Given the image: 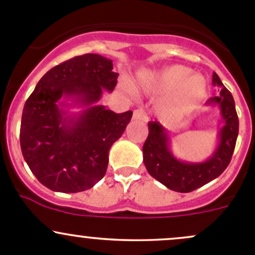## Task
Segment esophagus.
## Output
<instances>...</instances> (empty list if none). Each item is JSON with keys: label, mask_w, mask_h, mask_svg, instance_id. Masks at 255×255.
<instances>
[{"label": "esophagus", "mask_w": 255, "mask_h": 255, "mask_svg": "<svg viewBox=\"0 0 255 255\" xmlns=\"http://www.w3.org/2000/svg\"><path fill=\"white\" fill-rule=\"evenodd\" d=\"M133 118H134V120H145L146 116L143 110L138 109V110H134V112H133Z\"/></svg>", "instance_id": "obj_1"}]
</instances>
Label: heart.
I'll list each match as a JSON object with an SVG mask.
<instances>
[{
	"label": "heart",
	"mask_w": 255,
	"mask_h": 255,
	"mask_svg": "<svg viewBox=\"0 0 255 255\" xmlns=\"http://www.w3.org/2000/svg\"><path fill=\"white\" fill-rule=\"evenodd\" d=\"M191 70L182 65H171L156 73H144L138 85L148 91L169 92V107L173 112L184 113L206 97L207 84L201 75H190Z\"/></svg>",
	"instance_id": "1"
}]
</instances>
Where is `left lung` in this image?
<instances>
[{"label": "left lung", "instance_id": "obj_1", "mask_svg": "<svg viewBox=\"0 0 255 255\" xmlns=\"http://www.w3.org/2000/svg\"><path fill=\"white\" fill-rule=\"evenodd\" d=\"M212 84L221 87L220 96L211 97L208 106H217L225 122L218 133L215 153L204 163H187L176 159L170 151L169 133L158 121L148 123L149 134L143 145V161L151 176L168 189L177 192H191L220 176L230 164L238 137L239 122L232 94L223 86L216 73Z\"/></svg>", "mask_w": 255, "mask_h": 255}]
</instances>
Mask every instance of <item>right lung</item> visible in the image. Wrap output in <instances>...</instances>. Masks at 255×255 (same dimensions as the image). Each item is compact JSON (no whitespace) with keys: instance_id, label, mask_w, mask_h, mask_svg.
I'll return each mask as SVG.
<instances>
[{"instance_id":"add662e5","label":"right lung","mask_w":255,"mask_h":255,"mask_svg":"<svg viewBox=\"0 0 255 255\" xmlns=\"http://www.w3.org/2000/svg\"><path fill=\"white\" fill-rule=\"evenodd\" d=\"M111 59L99 54L75 56L48 71L25 101L20 149L35 177L53 191L74 194L105 176L112 144L123 134L133 112L115 113L96 104L104 90L112 92L118 74ZM61 97L85 110L68 116Z\"/></svg>"}]
</instances>
